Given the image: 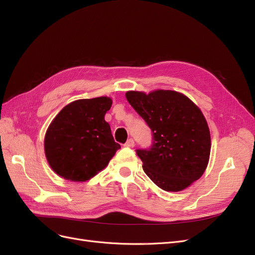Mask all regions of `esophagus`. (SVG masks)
I'll return each mask as SVG.
<instances>
[{"mask_svg":"<svg viewBox=\"0 0 255 255\" xmlns=\"http://www.w3.org/2000/svg\"><path fill=\"white\" fill-rule=\"evenodd\" d=\"M134 145H135V142H134V140L132 139V138H129V139L125 144V146H127V148H133Z\"/></svg>","mask_w":255,"mask_h":255,"instance_id":"obj_1","label":"esophagus"}]
</instances>
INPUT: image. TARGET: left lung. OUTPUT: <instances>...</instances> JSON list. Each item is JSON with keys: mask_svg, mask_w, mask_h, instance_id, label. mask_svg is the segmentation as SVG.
<instances>
[{"mask_svg": "<svg viewBox=\"0 0 255 255\" xmlns=\"http://www.w3.org/2000/svg\"><path fill=\"white\" fill-rule=\"evenodd\" d=\"M128 103L153 132L149 150H137L144 173L159 188L181 191L202 176L210 160L211 134L201 110L174 90L128 91Z\"/></svg>", "mask_w": 255, "mask_h": 255, "instance_id": "left-lung-1", "label": "left lung"}]
</instances>
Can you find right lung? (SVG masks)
Wrapping results in <instances>:
<instances>
[{
    "label": "right lung",
    "mask_w": 255,
    "mask_h": 255,
    "mask_svg": "<svg viewBox=\"0 0 255 255\" xmlns=\"http://www.w3.org/2000/svg\"><path fill=\"white\" fill-rule=\"evenodd\" d=\"M113 104L109 97L76 100L52 120L44 153L52 170L72 182H86L109 165L116 151L111 127L104 119Z\"/></svg>",
    "instance_id": "obj_1"
}]
</instances>
